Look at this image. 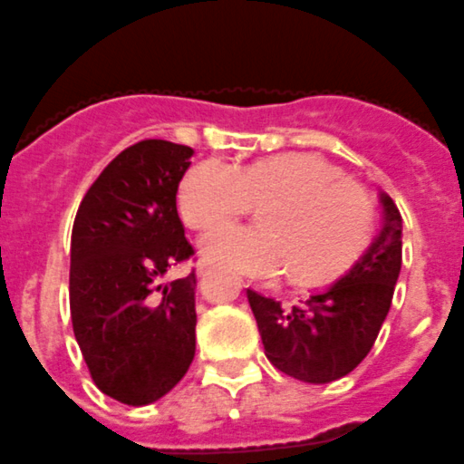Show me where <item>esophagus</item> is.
Returning <instances> with one entry per match:
<instances>
[{"label": "esophagus", "instance_id": "1", "mask_svg": "<svg viewBox=\"0 0 464 464\" xmlns=\"http://www.w3.org/2000/svg\"><path fill=\"white\" fill-rule=\"evenodd\" d=\"M206 270H208V266H206V263H198V267H197V275H198V276H203V275H206Z\"/></svg>", "mask_w": 464, "mask_h": 464}]
</instances>
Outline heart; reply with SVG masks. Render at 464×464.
<instances>
[{"label": "heart", "instance_id": "1", "mask_svg": "<svg viewBox=\"0 0 464 464\" xmlns=\"http://www.w3.org/2000/svg\"><path fill=\"white\" fill-rule=\"evenodd\" d=\"M252 203H263L261 228H215L203 236L201 252L254 279H272L285 267L302 284L327 279L362 246L373 218L366 194L314 155H272L242 167L210 158L180 180L179 210L189 228L218 227Z\"/></svg>", "mask_w": 464, "mask_h": 464}]
</instances>
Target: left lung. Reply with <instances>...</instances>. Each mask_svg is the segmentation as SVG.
Listing matches in <instances>:
<instances>
[{"label": "left lung", "mask_w": 464, "mask_h": 464, "mask_svg": "<svg viewBox=\"0 0 464 464\" xmlns=\"http://www.w3.org/2000/svg\"><path fill=\"white\" fill-rule=\"evenodd\" d=\"M382 228L353 266L302 304L281 306L246 291L266 357L291 378L334 382L371 353L392 306L402 263V218L389 194H380Z\"/></svg>", "instance_id": "obj_1"}]
</instances>
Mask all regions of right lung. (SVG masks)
Here are the masks:
<instances>
[{"instance_id":"add662e5","label":"right lung","mask_w":464,"mask_h":464,"mask_svg":"<svg viewBox=\"0 0 464 464\" xmlns=\"http://www.w3.org/2000/svg\"><path fill=\"white\" fill-rule=\"evenodd\" d=\"M194 150L164 140L121 150L77 208L71 240V318L95 387L149 405L188 373L197 350L194 258L176 194Z\"/></svg>"}]
</instances>
